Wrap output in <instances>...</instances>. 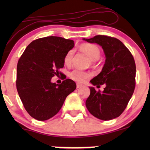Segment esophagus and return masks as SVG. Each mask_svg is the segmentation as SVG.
<instances>
[{
	"label": "esophagus",
	"instance_id": "34e87169",
	"mask_svg": "<svg viewBox=\"0 0 150 150\" xmlns=\"http://www.w3.org/2000/svg\"><path fill=\"white\" fill-rule=\"evenodd\" d=\"M82 85H80V84H77V88H80V87H82Z\"/></svg>",
	"mask_w": 150,
	"mask_h": 150
}]
</instances>
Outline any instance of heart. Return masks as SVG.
Returning <instances> with one entry per match:
<instances>
[{
    "mask_svg": "<svg viewBox=\"0 0 150 150\" xmlns=\"http://www.w3.org/2000/svg\"><path fill=\"white\" fill-rule=\"evenodd\" d=\"M80 49L87 54L91 59L93 61H97L100 57L101 52L99 47L94 44H85L80 46ZM74 54L73 50H70L65 55L64 58V63L65 65H70L73 60ZM70 77L73 80L78 82H83L86 79L91 76V74L88 72L83 71L80 69H75L70 73Z\"/></svg>",
    "mask_w": 150,
    "mask_h": 150,
    "instance_id": "obj_1",
    "label": "heart"
}]
</instances>
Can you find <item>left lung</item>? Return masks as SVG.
<instances>
[{
	"label": "left lung",
	"instance_id": "8db88e82",
	"mask_svg": "<svg viewBox=\"0 0 150 150\" xmlns=\"http://www.w3.org/2000/svg\"><path fill=\"white\" fill-rule=\"evenodd\" d=\"M83 40L101 46L106 57L101 73L90 80L93 85L104 84L106 87L101 92L89 87L86 107L99 119L112 120L123 112L134 92L136 67L133 56L116 38L97 35Z\"/></svg>",
	"mask_w": 150,
	"mask_h": 150
}]
</instances>
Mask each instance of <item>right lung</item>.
Segmentation results:
<instances>
[{"instance_id":"right-lung-1","label":"right lung","mask_w":150,"mask_h":150,"mask_svg":"<svg viewBox=\"0 0 150 150\" xmlns=\"http://www.w3.org/2000/svg\"><path fill=\"white\" fill-rule=\"evenodd\" d=\"M74 44L73 40L59 37L40 38L31 42L19 59L17 90L32 118L38 120L52 118L60 111L67 96L76 89V84L70 79L60 85L51 82L55 75H59L65 55Z\"/></svg>"}]
</instances>
